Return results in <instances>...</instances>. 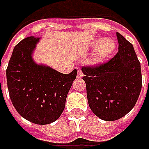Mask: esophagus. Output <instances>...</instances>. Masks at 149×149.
Wrapping results in <instances>:
<instances>
[{
	"label": "esophagus",
	"mask_w": 149,
	"mask_h": 149,
	"mask_svg": "<svg viewBox=\"0 0 149 149\" xmlns=\"http://www.w3.org/2000/svg\"><path fill=\"white\" fill-rule=\"evenodd\" d=\"M77 77L78 78H82V77H83V72L81 71V70H78Z\"/></svg>",
	"instance_id": "esophagus-1"
}]
</instances>
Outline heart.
Masks as SVG:
<instances>
[{
  "instance_id": "heart-1",
  "label": "heart",
  "mask_w": 149,
  "mask_h": 149,
  "mask_svg": "<svg viewBox=\"0 0 149 149\" xmlns=\"http://www.w3.org/2000/svg\"><path fill=\"white\" fill-rule=\"evenodd\" d=\"M90 48L94 53L89 59V63L98 65L109 58L116 48L115 40L113 38H98L90 43Z\"/></svg>"
}]
</instances>
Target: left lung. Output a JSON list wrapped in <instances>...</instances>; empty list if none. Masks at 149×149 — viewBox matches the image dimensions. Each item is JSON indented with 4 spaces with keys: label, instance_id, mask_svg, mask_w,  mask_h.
<instances>
[{
    "label": "left lung",
    "instance_id": "left-lung-1",
    "mask_svg": "<svg viewBox=\"0 0 149 149\" xmlns=\"http://www.w3.org/2000/svg\"><path fill=\"white\" fill-rule=\"evenodd\" d=\"M116 35L118 52L114 57L101 65L82 68L89 108L105 121L125 116L134 107L142 88L140 62L134 46Z\"/></svg>",
    "mask_w": 149,
    "mask_h": 149
}]
</instances>
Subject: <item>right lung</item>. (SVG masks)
Segmentation results:
<instances>
[{
    "mask_svg": "<svg viewBox=\"0 0 149 149\" xmlns=\"http://www.w3.org/2000/svg\"><path fill=\"white\" fill-rule=\"evenodd\" d=\"M40 37L25 38L15 46L6 69L10 98L20 116L36 124H49L64 111L67 95L77 70L62 74L38 65L33 52Z\"/></svg>",
    "mask_w": 149,
    "mask_h": 149,
    "instance_id": "1",
    "label": "right lung"
}]
</instances>
